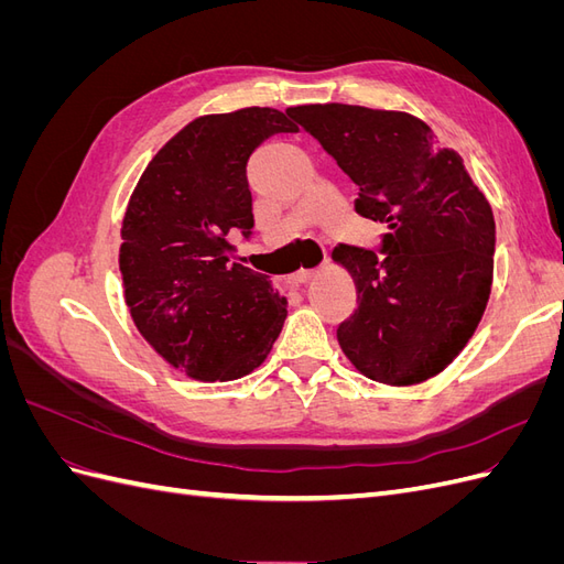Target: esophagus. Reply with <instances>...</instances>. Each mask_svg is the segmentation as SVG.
<instances>
[{
	"label": "esophagus",
	"mask_w": 564,
	"mask_h": 564,
	"mask_svg": "<svg viewBox=\"0 0 564 564\" xmlns=\"http://www.w3.org/2000/svg\"><path fill=\"white\" fill-rule=\"evenodd\" d=\"M319 270H315V268H301V270H296L294 275H289L286 278V282L292 284V286H301V284H305V282H311L315 275H317Z\"/></svg>",
	"instance_id": "34e87169"
}]
</instances>
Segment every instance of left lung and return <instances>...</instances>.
Segmentation results:
<instances>
[{
	"label": "left lung",
	"mask_w": 564,
	"mask_h": 564,
	"mask_svg": "<svg viewBox=\"0 0 564 564\" xmlns=\"http://www.w3.org/2000/svg\"><path fill=\"white\" fill-rule=\"evenodd\" d=\"M344 169L355 212L388 226L381 256L338 245L357 311L338 324L340 350L367 379L414 386L464 350L491 294L497 226L458 152L398 110L327 104L286 110Z\"/></svg>",
	"instance_id": "1"
}]
</instances>
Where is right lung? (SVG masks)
<instances>
[{
    "instance_id": "right-lung-1",
    "label": "right lung",
    "mask_w": 564,
    "mask_h": 564,
    "mask_svg": "<svg viewBox=\"0 0 564 564\" xmlns=\"http://www.w3.org/2000/svg\"><path fill=\"white\" fill-rule=\"evenodd\" d=\"M299 131L275 108L204 115L150 160L122 220L119 270L141 336L197 381L261 367L286 299L261 272L230 263L228 235H251L247 162L268 135Z\"/></svg>"
}]
</instances>
